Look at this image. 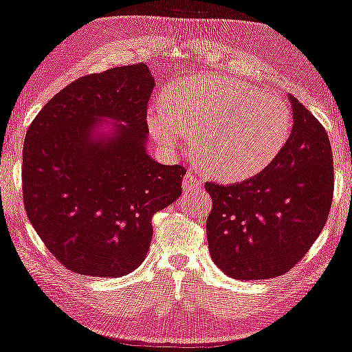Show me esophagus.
Instances as JSON below:
<instances>
[{"instance_id": "esophagus-1", "label": "esophagus", "mask_w": 352, "mask_h": 352, "mask_svg": "<svg viewBox=\"0 0 352 352\" xmlns=\"http://www.w3.org/2000/svg\"><path fill=\"white\" fill-rule=\"evenodd\" d=\"M201 179L197 175L193 170H188L187 175L184 177V188L185 190H192V188H200L201 187Z\"/></svg>"}]
</instances>
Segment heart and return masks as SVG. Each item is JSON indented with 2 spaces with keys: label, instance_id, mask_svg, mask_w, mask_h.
<instances>
[{
  "label": "heart",
  "instance_id": "b5f03b06",
  "mask_svg": "<svg viewBox=\"0 0 352 352\" xmlns=\"http://www.w3.org/2000/svg\"><path fill=\"white\" fill-rule=\"evenodd\" d=\"M164 101L147 116L155 141L173 149L195 131V154L221 180H241L267 167L292 129L285 101L230 77L201 75L173 83Z\"/></svg>",
  "mask_w": 352,
  "mask_h": 352
}]
</instances>
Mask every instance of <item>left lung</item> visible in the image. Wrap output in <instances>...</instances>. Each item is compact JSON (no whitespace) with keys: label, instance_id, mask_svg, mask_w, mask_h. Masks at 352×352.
<instances>
[{"label":"left lung","instance_id":"left-lung-1","mask_svg":"<svg viewBox=\"0 0 352 352\" xmlns=\"http://www.w3.org/2000/svg\"><path fill=\"white\" fill-rule=\"evenodd\" d=\"M294 128L264 170L232 185L206 182L211 259L232 278L287 274L320 236L331 210L334 173L321 122L290 95Z\"/></svg>","mask_w":352,"mask_h":352}]
</instances>
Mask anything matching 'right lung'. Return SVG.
<instances>
[{"mask_svg":"<svg viewBox=\"0 0 352 352\" xmlns=\"http://www.w3.org/2000/svg\"><path fill=\"white\" fill-rule=\"evenodd\" d=\"M152 90L146 63L114 67L67 85L29 126L24 208L69 270L93 277L133 272L149 251L152 217L180 197L187 170L146 152ZM104 119L118 122L111 133L99 128Z\"/></svg>","mask_w":352,"mask_h":352,"instance_id":"1","label":"right lung"}]
</instances>
